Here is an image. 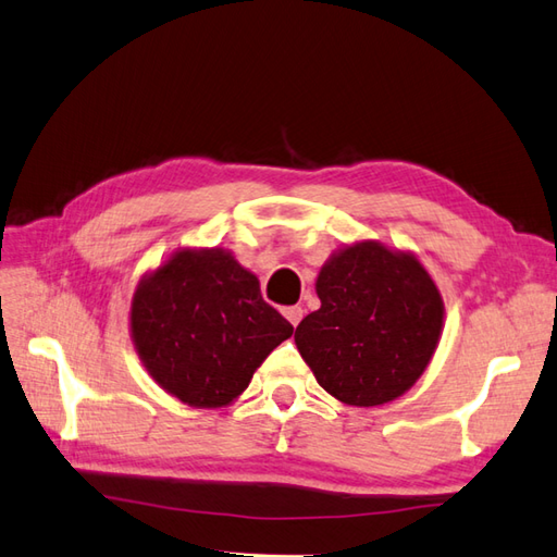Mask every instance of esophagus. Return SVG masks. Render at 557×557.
<instances>
[{
    "label": "esophagus",
    "instance_id": "1",
    "mask_svg": "<svg viewBox=\"0 0 557 557\" xmlns=\"http://www.w3.org/2000/svg\"><path fill=\"white\" fill-rule=\"evenodd\" d=\"M282 313H285V318H287V321H289L294 327H297L299 321L304 318V309H301V306H287V309L282 311Z\"/></svg>",
    "mask_w": 557,
    "mask_h": 557
}]
</instances>
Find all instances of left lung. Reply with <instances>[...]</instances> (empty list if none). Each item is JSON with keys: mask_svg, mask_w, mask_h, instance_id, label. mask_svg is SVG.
<instances>
[{"mask_svg": "<svg viewBox=\"0 0 557 557\" xmlns=\"http://www.w3.org/2000/svg\"><path fill=\"white\" fill-rule=\"evenodd\" d=\"M315 292L321 309L294 342L318 385L354 407L405 395L443 330V299L419 260L375 242L347 246L323 265Z\"/></svg>", "mask_w": 557, "mask_h": 557, "instance_id": "8db88e82", "label": "left lung"}]
</instances>
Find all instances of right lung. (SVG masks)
I'll return each mask as SVG.
<instances>
[{
	"mask_svg": "<svg viewBox=\"0 0 557 557\" xmlns=\"http://www.w3.org/2000/svg\"><path fill=\"white\" fill-rule=\"evenodd\" d=\"M132 333L148 373L168 393L210 409L242 395L294 327L230 253L186 248L138 285Z\"/></svg>",
	"mask_w": 557,
	"mask_h": 557,
	"instance_id": "1",
	"label": "right lung"
}]
</instances>
